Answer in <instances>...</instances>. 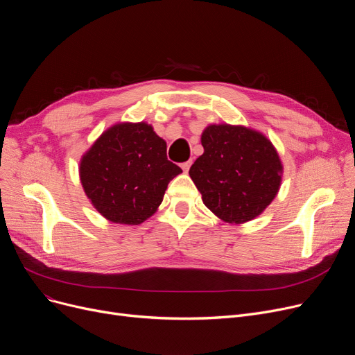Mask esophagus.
Segmentation results:
<instances>
[{
  "instance_id": "34e87169",
  "label": "esophagus",
  "mask_w": 355,
  "mask_h": 355,
  "mask_svg": "<svg viewBox=\"0 0 355 355\" xmlns=\"http://www.w3.org/2000/svg\"><path fill=\"white\" fill-rule=\"evenodd\" d=\"M191 164H193V161L190 159V161H187V162H182L181 164V168H182V171L184 173H187L189 170H190V166H191Z\"/></svg>"
}]
</instances>
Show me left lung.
I'll list each match as a JSON object with an SVG mask.
<instances>
[{"instance_id":"obj_1","label":"left lung","mask_w":355,"mask_h":355,"mask_svg":"<svg viewBox=\"0 0 355 355\" xmlns=\"http://www.w3.org/2000/svg\"><path fill=\"white\" fill-rule=\"evenodd\" d=\"M204 154L190 168L202 202L234 225L253 220L276 197L282 162L272 142L246 126L210 125L201 135Z\"/></svg>"}]
</instances>
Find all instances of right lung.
Listing matches in <instances>:
<instances>
[{"label": "right lung", "instance_id": "add662e5", "mask_svg": "<svg viewBox=\"0 0 355 355\" xmlns=\"http://www.w3.org/2000/svg\"><path fill=\"white\" fill-rule=\"evenodd\" d=\"M80 181L105 218L137 226L151 217L181 168L166 158V144L151 125L118 123L82 157Z\"/></svg>", "mask_w": 355, "mask_h": 355}]
</instances>
